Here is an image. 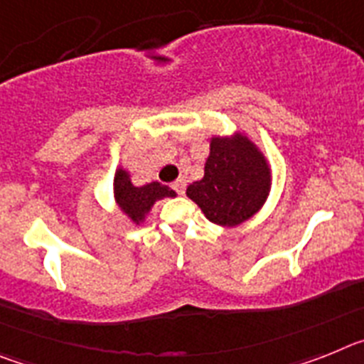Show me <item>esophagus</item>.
<instances>
[{
  "label": "esophagus",
  "mask_w": 364,
  "mask_h": 364,
  "mask_svg": "<svg viewBox=\"0 0 364 364\" xmlns=\"http://www.w3.org/2000/svg\"><path fill=\"white\" fill-rule=\"evenodd\" d=\"M173 189H175L176 193H180V195H184L186 191V180L184 178H178L173 182Z\"/></svg>",
  "instance_id": "1"
}]
</instances>
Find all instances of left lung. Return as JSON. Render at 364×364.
Returning <instances> with one entry per match:
<instances>
[{"label": "left lung", "mask_w": 364, "mask_h": 364, "mask_svg": "<svg viewBox=\"0 0 364 364\" xmlns=\"http://www.w3.org/2000/svg\"><path fill=\"white\" fill-rule=\"evenodd\" d=\"M272 189V167L264 153L242 131L213 134L204 176L188 195L217 226L237 228L255 217Z\"/></svg>", "instance_id": "8db88e82"}]
</instances>
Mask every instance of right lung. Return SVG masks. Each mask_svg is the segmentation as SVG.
<instances>
[{"mask_svg": "<svg viewBox=\"0 0 364 364\" xmlns=\"http://www.w3.org/2000/svg\"><path fill=\"white\" fill-rule=\"evenodd\" d=\"M176 191L171 188L160 184V182H149L146 186H134L131 180L129 169L118 166L112 180V198L118 210L125 215V218L134 228L140 226L147 220L153 205L164 198H175Z\"/></svg>", "mask_w": 364, "mask_h": 364, "instance_id": "add662e5", "label": "right lung"}]
</instances>
